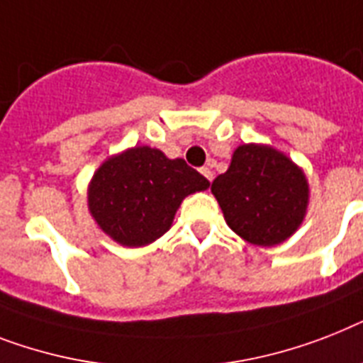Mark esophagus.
I'll return each mask as SVG.
<instances>
[{
    "label": "esophagus",
    "instance_id": "esophagus-1",
    "mask_svg": "<svg viewBox=\"0 0 363 363\" xmlns=\"http://www.w3.org/2000/svg\"><path fill=\"white\" fill-rule=\"evenodd\" d=\"M201 173H203V177H205V179H207V181H211L212 182V177H214V173H212V169L211 167H201Z\"/></svg>",
    "mask_w": 363,
    "mask_h": 363
}]
</instances>
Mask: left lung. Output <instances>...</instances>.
<instances>
[{"instance_id": "left-lung-1", "label": "left lung", "mask_w": 363, "mask_h": 363, "mask_svg": "<svg viewBox=\"0 0 363 363\" xmlns=\"http://www.w3.org/2000/svg\"><path fill=\"white\" fill-rule=\"evenodd\" d=\"M233 231L257 246L287 240L308 208V181L272 147L240 145L231 166L211 186Z\"/></svg>"}]
</instances>
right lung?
Wrapping results in <instances>:
<instances>
[{
    "label": "right lung",
    "mask_w": 363,
    "mask_h": 363,
    "mask_svg": "<svg viewBox=\"0 0 363 363\" xmlns=\"http://www.w3.org/2000/svg\"><path fill=\"white\" fill-rule=\"evenodd\" d=\"M211 182L182 158L134 147L99 167L89 184V211L100 229L123 246H145L172 228L181 201Z\"/></svg>",
    "instance_id": "obj_1"
}]
</instances>
